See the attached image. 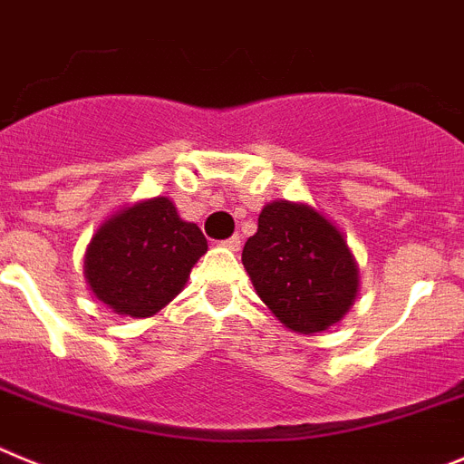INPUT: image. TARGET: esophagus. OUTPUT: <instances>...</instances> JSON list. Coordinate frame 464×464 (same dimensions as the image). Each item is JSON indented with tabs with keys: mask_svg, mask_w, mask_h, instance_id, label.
<instances>
[{
	"mask_svg": "<svg viewBox=\"0 0 464 464\" xmlns=\"http://www.w3.org/2000/svg\"><path fill=\"white\" fill-rule=\"evenodd\" d=\"M222 245H224V247L231 249V252H237V249H240V233H233V236L227 237Z\"/></svg>",
	"mask_w": 464,
	"mask_h": 464,
	"instance_id": "esophagus-1",
	"label": "esophagus"
}]
</instances>
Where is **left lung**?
Returning <instances> with one entry per match:
<instances>
[{
	"label": "left lung",
	"mask_w": 464,
	"mask_h": 464,
	"mask_svg": "<svg viewBox=\"0 0 464 464\" xmlns=\"http://www.w3.org/2000/svg\"><path fill=\"white\" fill-rule=\"evenodd\" d=\"M254 289L295 333H319L352 307L358 268L342 233L307 206L275 201L242 249Z\"/></svg>",
	"instance_id": "1"
}]
</instances>
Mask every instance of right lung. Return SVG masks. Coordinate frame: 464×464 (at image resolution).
Wrapping results in <instances>:
<instances>
[{"label":"right lung","instance_id":"1","mask_svg":"<svg viewBox=\"0 0 464 464\" xmlns=\"http://www.w3.org/2000/svg\"><path fill=\"white\" fill-rule=\"evenodd\" d=\"M208 240L182 222L169 198H152L108 219L85 256L90 289L118 314L152 316L180 294Z\"/></svg>","mask_w":464,"mask_h":464}]
</instances>
